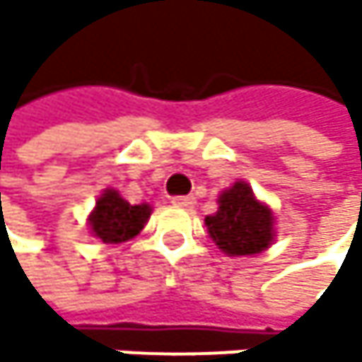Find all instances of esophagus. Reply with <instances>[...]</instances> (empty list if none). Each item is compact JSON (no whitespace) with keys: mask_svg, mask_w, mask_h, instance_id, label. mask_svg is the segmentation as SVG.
Returning a JSON list of instances; mask_svg holds the SVG:
<instances>
[{"mask_svg":"<svg viewBox=\"0 0 362 362\" xmlns=\"http://www.w3.org/2000/svg\"><path fill=\"white\" fill-rule=\"evenodd\" d=\"M173 206H180V208H193L195 206V197L193 195H177L171 199Z\"/></svg>","mask_w":362,"mask_h":362,"instance_id":"1","label":"esophagus"}]
</instances>
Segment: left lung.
Returning <instances> with one entry per match:
<instances>
[{
	"mask_svg": "<svg viewBox=\"0 0 362 362\" xmlns=\"http://www.w3.org/2000/svg\"><path fill=\"white\" fill-rule=\"evenodd\" d=\"M204 221L211 239L230 256L260 254L274 239L272 211L254 197L245 182H234L232 189L223 191L217 213Z\"/></svg>",
	"mask_w": 362,
	"mask_h": 362,
	"instance_id": "1",
	"label": "left lung"
}]
</instances>
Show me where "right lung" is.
Returning a JSON list of instances; mask_svg holds the SVG:
<instances>
[{
  "mask_svg": "<svg viewBox=\"0 0 362 362\" xmlns=\"http://www.w3.org/2000/svg\"><path fill=\"white\" fill-rule=\"evenodd\" d=\"M149 213L151 208L147 204H130L117 191H104L90 213L88 226L104 243H121L143 230Z\"/></svg>",
  "mask_w": 362,
  "mask_h": 362,
  "instance_id": "right-lung-1",
  "label": "right lung"
}]
</instances>
